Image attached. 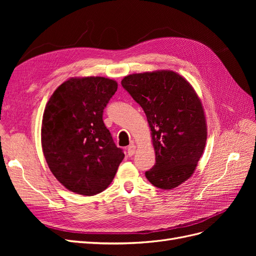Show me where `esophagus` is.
<instances>
[{
    "label": "esophagus",
    "instance_id": "esophagus-1",
    "mask_svg": "<svg viewBox=\"0 0 256 256\" xmlns=\"http://www.w3.org/2000/svg\"><path fill=\"white\" fill-rule=\"evenodd\" d=\"M136 146L134 144H130L128 147H127V152H128V156H134V154H136Z\"/></svg>",
    "mask_w": 256,
    "mask_h": 256
}]
</instances>
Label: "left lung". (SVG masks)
<instances>
[{"mask_svg": "<svg viewBox=\"0 0 256 256\" xmlns=\"http://www.w3.org/2000/svg\"><path fill=\"white\" fill-rule=\"evenodd\" d=\"M122 85L142 106L152 131L156 164L146 178L157 188H176L194 173L204 152L202 102L191 84L172 70L129 74Z\"/></svg>", "mask_w": 256, "mask_h": 256, "instance_id": "left-lung-1", "label": "left lung"}]
</instances>
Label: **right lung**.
<instances>
[{"label":"right lung","mask_w":256,"mask_h":256,"mask_svg":"<svg viewBox=\"0 0 256 256\" xmlns=\"http://www.w3.org/2000/svg\"><path fill=\"white\" fill-rule=\"evenodd\" d=\"M118 82L104 76L70 78L46 106L42 146L48 166L68 190L95 196L109 187L125 154L102 120Z\"/></svg>","instance_id":"add662e5"}]
</instances>
